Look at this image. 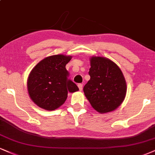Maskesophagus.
<instances>
[{"mask_svg":"<svg viewBox=\"0 0 155 155\" xmlns=\"http://www.w3.org/2000/svg\"><path fill=\"white\" fill-rule=\"evenodd\" d=\"M78 87H79V90L81 91V90H82V89H83V84H78Z\"/></svg>","mask_w":155,"mask_h":155,"instance_id":"obj_1","label":"esophagus"}]
</instances>
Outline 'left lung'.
Wrapping results in <instances>:
<instances>
[{
  "mask_svg": "<svg viewBox=\"0 0 155 155\" xmlns=\"http://www.w3.org/2000/svg\"><path fill=\"white\" fill-rule=\"evenodd\" d=\"M90 79L84 92L92 107L100 113L117 109L126 97V82L116 63L105 57L90 58Z\"/></svg>",
  "mask_w": 155,
  "mask_h": 155,
  "instance_id": "8db88e82",
  "label": "left lung"
}]
</instances>
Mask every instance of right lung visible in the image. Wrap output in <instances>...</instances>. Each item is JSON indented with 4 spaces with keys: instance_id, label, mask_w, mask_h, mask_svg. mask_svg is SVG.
<instances>
[{
    "instance_id": "right-lung-1",
    "label": "right lung",
    "mask_w": 155,
    "mask_h": 155,
    "mask_svg": "<svg viewBox=\"0 0 155 155\" xmlns=\"http://www.w3.org/2000/svg\"><path fill=\"white\" fill-rule=\"evenodd\" d=\"M71 55L63 54L45 58L29 73L27 90L35 104L46 110H54L64 103L68 92L79 91L68 78L66 65Z\"/></svg>"
}]
</instances>
